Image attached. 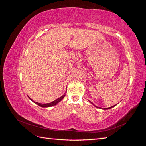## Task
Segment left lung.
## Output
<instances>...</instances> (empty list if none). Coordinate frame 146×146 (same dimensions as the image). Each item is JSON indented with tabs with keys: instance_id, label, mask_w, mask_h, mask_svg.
I'll list each match as a JSON object with an SVG mask.
<instances>
[{
	"instance_id": "8db88e82",
	"label": "left lung",
	"mask_w": 146,
	"mask_h": 146,
	"mask_svg": "<svg viewBox=\"0 0 146 146\" xmlns=\"http://www.w3.org/2000/svg\"><path fill=\"white\" fill-rule=\"evenodd\" d=\"M114 106H113V107H109V108H102V109H104V110H108V109H110V108H112V107H113Z\"/></svg>"
}]
</instances>
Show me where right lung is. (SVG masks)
Here are the masks:
<instances>
[{
    "label": "right lung",
    "instance_id": "obj_1",
    "mask_svg": "<svg viewBox=\"0 0 146 146\" xmlns=\"http://www.w3.org/2000/svg\"><path fill=\"white\" fill-rule=\"evenodd\" d=\"M65 94H64V95H63L61 97H60V98H58V99H57L56 100H54V101H53L52 102H51V103H48V104H39V103H38V102H35V101H33L32 99H31L30 98H29V99H30L31 100H32L34 103H35V104H36L37 105H38L39 106H40V107H52V106H54V105H56L57 103L58 102H59L60 101H61V100H62L63 99V98L65 96Z\"/></svg>",
    "mask_w": 146,
    "mask_h": 146
}]
</instances>
